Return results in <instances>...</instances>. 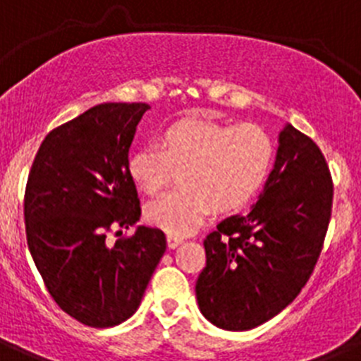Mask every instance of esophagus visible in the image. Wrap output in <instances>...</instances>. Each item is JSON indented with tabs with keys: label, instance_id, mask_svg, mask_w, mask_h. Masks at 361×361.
<instances>
[{
	"label": "esophagus",
	"instance_id": "34e87169",
	"mask_svg": "<svg viewBox=\"0 0 361 361\" xmlns=\"http://www.w3.org/2000/svg\"><path fill=\"white\" fill-rule=\"evenodd\" d=\"M166 240H168V247H171V250H175L178 244H183L184 238L178 237V235H173V233H168V237H166Z\"/></svg>",
	"mask_w": 361,
	"mask_h": 361
}]
</instances>
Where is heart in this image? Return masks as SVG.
I'll return each instance as SVG.
<instances>
[{
	"instance_id": "b5f03b06",
	"label": "heart",
	"mask_w": 361,
	"mask_h": 361,
	"mask_svg": "<svg viewBox=\"0 0 361 361\" xmlns=\"http://www.w3.org/2000/svg\"><path fill=\"white\" fill-rule=\"evenodd\" d=\"M275 164V142L255 124H216L184 119L162 132L161 145L133 149L130 178L146 193L162 190L183 171L177 190L148 202L149 224L173 235L195 231L206 215L245 208L269 178Z\"/></svg>"
}]
</instances>
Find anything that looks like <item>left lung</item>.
<instances>
[{
	"label": "left lung",
	"mask_w": 361,
	"mask_h": 361,
	"mask_svg": "<svg viewBox=\"0 0 361 361\" xmlns=\"http://www.w3.org/2000/svg\"><path fill=\"white\" fill-rule=\"evenodd\" d=\"M333 178L317 142L286 124L275 168L247 215H231L204 240L199 309L226 331H250L298 296L324 247Z\"/></svg>",
	"instance_id": "1"
}]
</instances>
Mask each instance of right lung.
Instances as JSON below:
<instances>
[{
  "label": "right lung",
  "instance_id": "add662e5",
  "mask_svg": "<svg viewBox=\"0 0 361 361\" xmlns=\"http://www.w3.org/2000/svg\"><path fill=\"white\" fill-rule=\"evenodd\" d=\"M146 103H104L54 128L32 162L25 229L34 264L56 304L90 327H114L141 304L166 251L164 233L141 216L128 152Z\"/></svg>",
  "mask_w": 361,
  "mask_h": 361
}]
</instances>
